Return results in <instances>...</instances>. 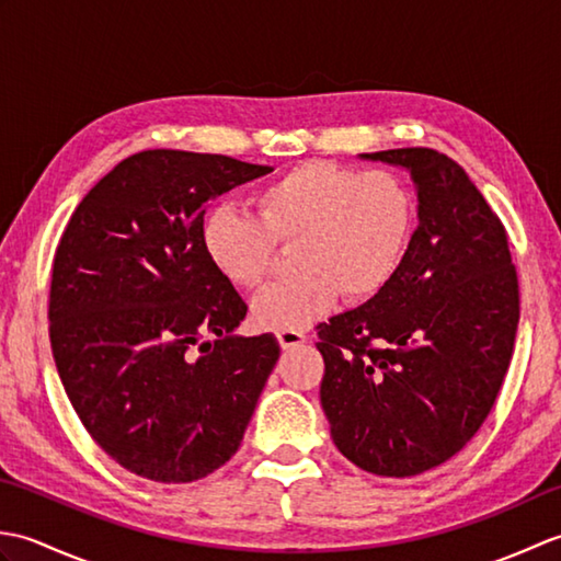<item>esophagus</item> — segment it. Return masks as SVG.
Returning a JSON list of instances; mask_svg holds the SVG:
<instances>
[{
    "label": "esophagus",
    "mask_w": 561,
    "mask_h": 561,
    "mask_svg": "<svg viewBox=\"0 0 561 561\" xmlns=\"http://www.w3.org/2000/svg\"><path fill=\"white\" fill-rule=\"evenodd\" d=\"M277 340L282 344V350H296V347H301V344L306 342V332L304 330L284 328V330H277Z\"/></svg>",
    "instance_id": "1"
}]
</instances>
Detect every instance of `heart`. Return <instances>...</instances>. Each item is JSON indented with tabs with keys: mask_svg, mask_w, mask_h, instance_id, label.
Returning a JSON list of instances; mask_svg holds the SVG:
<instances>
[{
	"mask_svg": "<svg viewBox=\"0 0 561 561\" xmlns=\"http://www.w3.org/2000/svg\"><path fill=\"white\" fill-rule=\"evenodd\" d=\"M255 217L217 205L202 221L209 265L236 289L253 291L291 248L299 270L257 296L253 318L267 330H304L342 294L366 301L383 291L408 255L416 205L398 173L332 161L296 163L253 195Z\"/></svg>",
	"mask_w": 561,
	"mask_h": 561,
	"instance_id": "obj_1",
	"label": "heart"
}]
</instances>
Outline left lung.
I'll use <instances>...</instances> for the list:
<instances>
[{
	"instance_id": "1",
	"label": "left lung",
	"mask_w": 561,
	"mask_h": 561,
	"mask_svg": "<svg viewBox=\"0 0 561 561\" xmlns=\"http://www.w3.org/2000/svg\"><path fill=\"white\" fill-rule=\"evenodd\" d=\"M412 173L420 226L383 291L320 323V404L356 468L412 478L456 456L492 412L520 318L502 219L446 153H366Z\"/></svg>"
}]
</instances>
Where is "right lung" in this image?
<instances>
[{"mask_svg": "<svg viewBox=\"0 0 561 561\" xmlns=\"http://www.w3.org/2000/svg\"><path fill=\"white\" fill-rule=\"evenodd\" d=\"M270 171L139 151L89 190L59 238L47 301L57 374L91 438L139 478L181 484L221 468L279 359L272 332L231 335L248 306L199 238L214 197Z\"/></svg>", "mask_w": 561, "mask_h": 561, "instance_id": "right-lung-1", "label": "right lung"}]
</instances>
